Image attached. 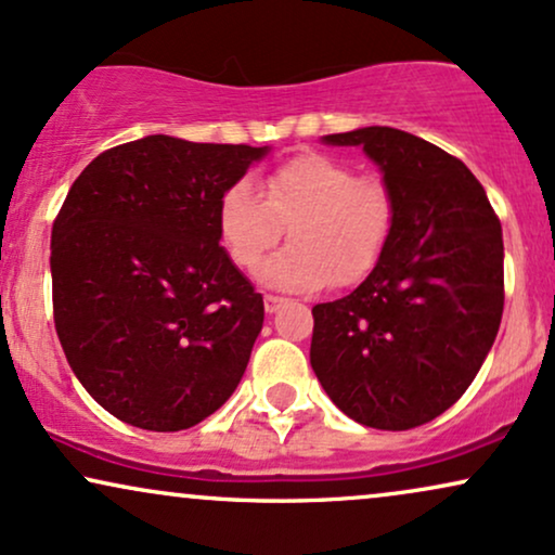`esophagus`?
Here are the masks:
<instances>
[{"label":"esophagus","instance_id":"1","mask_svg":"<svg viewBox=\"0 0 555 555\" xmlns=\"http://www.w3.org/2000/svg\"><path fill=\"white\" fill-rule=\"evenodd\" d=\"M283 304H285V298H280V296H264V311H267V313L280 311V309H283Z\"/></svg>","mask_w":555,"mask_h":555}]
</instances>
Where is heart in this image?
<instances>
[{
	"mask_svg": "<svg viewBox=\"0 0 555 555\" xmlns=\"http://www.w3.org/2000/svg\"><path fill=\"white\" fill-rule=\"evenodd\" d=\"M396 205L380 177H354L350 164L300 154L267 175L262 195L238 180L218 201V236L244 270H255L288 229L291 244L257 270L264 288L317 291L358 283L393 231Z\"/></svg>",
	"mask_w": 555,
	"mask_h": 555,
	"instance_id": "b5f03b06",
	"label": "heart"
}]
</instances>
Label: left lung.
<instances>
[{
  "instance_id": "obj_1",
  "label": "left lung",
  "mask_w": 555,
  "mask_h": 555,
  "mask_svg": "<svg viewBox=\"0 0 555 555\" xmlns=\"http://www.w3.org/2000/svg\"><path fill=\"white\" fill-rule=\"evenodd\" d=\"M362 146L393 195V231L350 296L313 306L311 367L350 420L433 422L466 393L504 311L502 223L455 156L399 128L321 135Z\"/></svg>"
}]
</instances>
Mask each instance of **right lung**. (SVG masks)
Returning <instances> with one entry per match:
<instances>
[{"label": "right lung", "instance_id": "right-lung-1", "mask_svg": "<svg viewBox=\"0 0 555 555\" xmlns=\"http://www.w3.org/2000/svg\"><path fill=\"white\" fill-rule=\"evenodd\" d=\"M270 146L146 135L74 180L51 231L53 321L87 393L152 433L236 391L264 304L221 246L218 201Z\"/></svg>", "mask_w": 555, "mask_h": 555}]
</instances>
